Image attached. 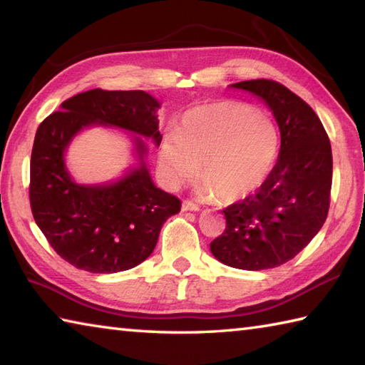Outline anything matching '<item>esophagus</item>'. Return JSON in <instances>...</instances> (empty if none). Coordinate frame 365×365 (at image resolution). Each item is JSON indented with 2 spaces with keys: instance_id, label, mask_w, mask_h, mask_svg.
<instances>
[{
  "instance_id": "obj_1",
  "label": "esophagus",
  "mask_w": 365,
  "mask_h": 365,
  "mask_svg": "<svg viewBox=\"0 0 365 365\" xmlns=\"http://www.w3.org/2000/svg\"><path fill=\"white\" fill-rule=\"evenodd\" d=\"M200 206L197 203L190 202V200H184L182 202V211H198Z\"/></svg>"
}]
</instances>
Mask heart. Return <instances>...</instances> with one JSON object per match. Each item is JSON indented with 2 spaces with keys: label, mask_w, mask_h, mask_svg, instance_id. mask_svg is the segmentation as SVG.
<instances>
[{
  "label": "heart",
  "mask_w": 365,
  "mask_h": 365,
  "mask_svg": "<svg viewBox=\"0 0 365 365\" xmlns=\"http://www.w3.org/2000/svg\"><path fill=\"white\" fill-rule=\"evenodd\" d=\"M279 130L266 115L237 102H212L193 107L181 118L180 130H170L160 145V165L170 184L198 175L203 192L224 203L254 193L279 154Z\"/></svg>",
  "instance_id": "1"
}]
</instances>
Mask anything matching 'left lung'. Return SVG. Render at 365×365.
<instances>
[{
	"instance_id": "obj_1",
	"label": "left lung",
	"mask_w": 365,
	"mask_h": 365,
	"mask_svg": "<svg viewBox=\"0 0 365 365\" xmlns=\"http://www.w3.org/2000/svg\"><path fill=\"white\" fill-rule=\"evenodd\" d=\"M232 86L258 96L272 110L280 153L259 189L225 207L227 227L210 247L227 266L269 269L299 254L328 217L331 141L309 103L279 81L258 78Z\"/></svg>"
}]
</instances>
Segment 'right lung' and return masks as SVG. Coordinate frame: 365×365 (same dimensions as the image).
Listing matches in <instances>:
<instances>
[{
  "label": "right lung",
  "instance_id": "1",
  "mask_svg": "<svg viewBox=\"0 0 365 365\" xmlns=\"http://www.w3.org/2000/svg\"><path fill=\"white\" fill-rule=\"evenodd\" d=\"M159 102L145 91L91 89L61 103L37 128L29 203L33 217L56 254L78 269L111 274L130 269L153 254L160 228L181 210L180 198L155 187L135 137L140 167L120 181L83 185L71 180L64 151L93 124L115 125L160 145Z\"/></svg>",
  "mask_w": 365,
  "mask_h": 365
}]
</instances>
